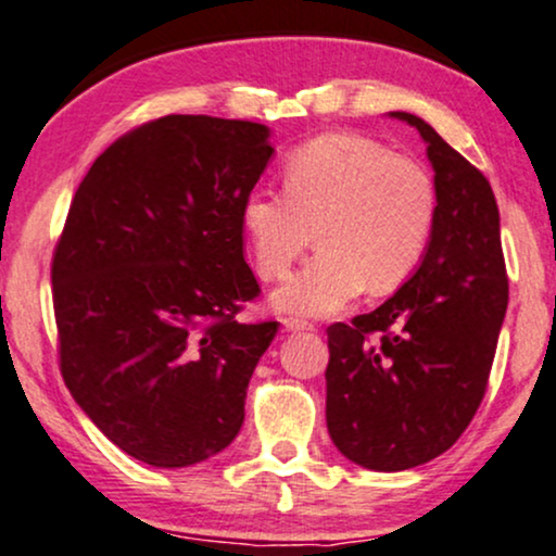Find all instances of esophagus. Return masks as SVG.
<instances>
[{
  "label": "esophagus",
  "mask_w": 556,
  "mask_h": 556,
  "mask_svg": "<svg viewBox=\"0 0 556 556\" xmlns=\"http://www.w3.org/2000/svg\"><path fill=\"white\" fill-rule=\"evenodd\" d=\"M283 325L289 330H315L317 325L309 323V319H302V317H283Z\"/></svg>",
  "instance_id": "obj_1"
}]
</instances>
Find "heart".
<instances>
[{
	"label": "heart",
	"instance_id": "heart-1",
	"mask_svg": "<svg viewBox=\"0 0 556 556\" xmlns=\"http://www.w3.org/2000/svg\"><path fill=\"white\" fill-rule=\"evenodd\" d=\"M283 192L254 189L241 226L263 278H280L319 252L273 293L293 315H332L367 291L384 296L414 276L432 241L437 187L419 161L354 132H328L286 155Z\"/></svg>",
	"mask_w": 556,
	"mask_h": 556
}]
</instances>
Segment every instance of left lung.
Returning a JSON list of instances; mask_svg holds the SVG:
<instances>
[{
	"instance_id": "obj_1",
	"label": "left lung",
	"mask_w": 556,
	"mask_h": 556,
	"mask_svg": "<svg viewBox=\"0 0 556 556\" xmlns=\"http://www.w3.org/2000/svg\"><path fill=\"white\" fill-rule=\"evenodd\" d=\"M437 220L419 270L369 315L328 328V432L349 460L406 471L458 442L484 401L510 299L486 176L419 116Z\"/></svg>"
}]
</instances>
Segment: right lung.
<instances>
[{
	"instance_id": "1",
	"label": "right lung",
	"mask_w": 556,
	"mask_h": 556,
	"mask_svg": "<svg viewBox=\"0 0 556 556\" xmlns=\"http://www.w3.org/2000/svg\"><path fill=\"white\" fill-rule=\"evenodd\" d=\"M267 127L168 114L124 132L72 198L51 257L64 384L90 421L155 468L231 445L278 323L260 296L241 202L270 161Z\"/></svg>"
}]
</instances>
